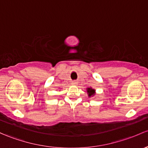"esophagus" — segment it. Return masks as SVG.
Wrapping results in <instances>:
<instances>
[{"instance_id": "1", "label": "esophagus", "mask_w": 148, "mask_h": 148, "mask_svg": "<svg viewBox=\"0 0 148 148\" xmlns=\"http://www.w3.org/2000/svg\"><path fill=\"white\" fill-rule=\"evenodd\" d=\"M71 84H72L73 85H76V84H77V81H72Z\"/></svg>"}]
</instances>
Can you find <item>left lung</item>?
Here are the masks:
<instances>
[{"label": "left lung", "mask_w": 148, "mask_h": 148, "mask_svg": "<svg viewBox=\"0 0 148 148\" xmlns=\"http://www.w3.org/2000/svg\"><path fill=\"white\" fill-rule=\"evenodd\" d=\"M87 93H88V96H94L95 94V90L91 88H87Z\"/></svg>", "instance_id": "8db88e82"}]
</instances>
